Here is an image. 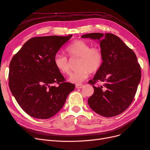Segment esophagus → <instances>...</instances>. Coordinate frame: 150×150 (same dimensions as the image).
Returning <instances> with one entry per match:
<instances>
[{"instance_id": "esophagus-1", "label": "esophagus", "mask_w": 150, "mask_h": 150, "mask_svg": "<svg viewBox=\"0 0 150 150\" xmlns=\"http://www.w3.org/2000/svg\"><path fill=\"white\" fill-rule=\"evenodd\" d=\"M76 88H78V89H81V88H82L84 87V85L83 84H76Z\"/></svg>"}]
</instances>
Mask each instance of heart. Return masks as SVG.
I'll list each match as a JSON object with an SVG mask.
<instances>
[{"label": "heart", "instance_id": "1", "mask_svg": "<svg viewBox=\"0 0 150 150\" xmlns=\"http://www.w3.org/2000/svg\"><path fill=\"white\" fill-rule=\"evenodd\" d=\"M67 55L70 58L78 57L76 71L70 75L69 81L79 84L88 78L91 73L97 72L102 66L103 54L98 47H91V45L83 40H74L66 49ZM54 64L63 74H69L70 66L67 57L62 54H56L54 58Z\"/></svg>", "mask_w": 150, "mask_h": 150}]
</instances>
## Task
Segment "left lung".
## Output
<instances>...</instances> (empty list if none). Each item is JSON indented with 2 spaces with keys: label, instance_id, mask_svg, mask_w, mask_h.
I'll use <instances>...</instances> for the list:
<instances>
[{
  "label": "left lung",
  "instance_id": "obj_1",
  "mask_svg": "<svg viewBox=\"0 0 150 150\" xmlns=\"http://www.w3.org/2000/svg\"><path fill=\"white\" fill-rule=\"evenodd\" d=\"M82 38L98 40L103 54L101 67L89 81L94 94L88 99L92 110L104 117L124 112L133 101L141 80V67L132 49L115 34L90 33ZM99 81L103 86H95Z\"/></svg>",
  "mask_w": 150,
  "mask_h": 150
}]
</instances>
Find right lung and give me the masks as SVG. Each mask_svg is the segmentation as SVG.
I'll use <instances>...</instances> for the list:
<instances>
[{"mask_svg":"<svg viewBox=\"0 0 150 150\" xmlns=\"http://www.w3.org/2000/svg\"><path fill=\"white\" fill-rule=\"evenodd\" d=\"M72 35L31 38L12 57L8 86L18 104L29 116L51 117L74 89L75 85L66 82L54 64L56 53Z\"/></svg>","mask_w":150,"mask_h":150,"instance_id":"add662e5","label":"right lung"}]
</instances>
